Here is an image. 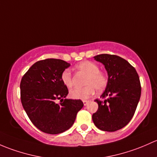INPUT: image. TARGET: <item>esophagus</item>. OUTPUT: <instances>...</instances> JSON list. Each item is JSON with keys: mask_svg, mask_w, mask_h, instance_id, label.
Masks as SVG:
<instances>
[{"mask_svg": "<svg viewBox=\"0 0 157 157\" xmlns=\"http://www.w3.org/2000/svg\"><path fill=\"white\" fill-rule=\"evenodd\" d=\"M88 102H89L88 101H83V103H84V105H85V106H86V105L88 103Z\"/></svg>", "mask_w": 157, "mask_h": 157, "instance_id": "obj_1", "label": "esophagus"}]
</instances>
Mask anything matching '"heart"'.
Wrapping results in <instances>:
<instances>
[{
	"instance_id": "heart-1",
	"label": "heart",
	"mask_w": 157,
	"mask_h": 157,
	"mask_svg": "<svg viewBox=\"0 0 157 157\" xmlns=\"http://www.w3.org/2000/svg\"><path fill=\"white\" fill-rule=\"evenodd\" d=\"M76 68L80 72L87 75L84 88H74L70 91V97L73 99L86 100L94 94L95 89L102 91L107 85L108 79L105 74L100 71V68L91 61H83L76 65ZM61 81L67 88L73 86L72 73L69 69H66L61 74Z\"/></svg>"
}]
</instances>
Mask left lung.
<instances>
[{
	"label": "left lung",
	"mask_w": 157,
	"mask_h": 157,
	"mask_svg": "<svg viewBox=\"0 0 157 157\" xmlns=\"http://www.w3.org/2000/svg\"><path fill=\"white\" fill-rule=\"evenodd\" d=\"M95 60L104 65L108 74L104 101L95 100L98 109L92 115L94 125L105 132H116L125 127L136 110L141 94L140 79L135 69L116 55L100 54Z\"/></svg>",
	"instance_id": "obj_1"
}]
</instances>
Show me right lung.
I'll use <instances>...</instances> for the list:
<instances>
[{
  "instance_id": "1",
  "label": "right lung",
  "mask_w": 157,
  "mask_h": 157,
  "mask_svg": "<svg viewBox=\"0 0 157 157\" xmlns=\"http://www.w3.org/2000/svg\"><path fill=\"white\" fill-rule=\"evenodd\" d=\"M69 66L59 59L38 61L21 80L22 106L31 122L44 133L56 135L70 128L84 106L81 100L66 99L69 90L61 74ZM56 99L62 103L56 104Z\"/></svg>"
}]
</instances>
